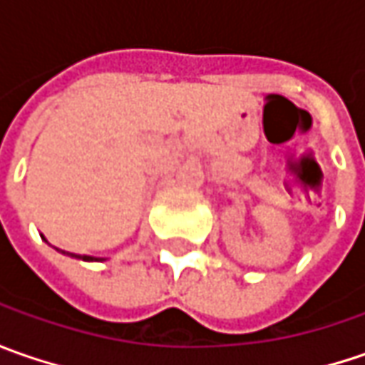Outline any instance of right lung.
Instances as JSON below:
<instances>
[{"instance_id": "add662e5", "label": "right lung", "mask_w": 365, "mask_h": 365, "mask_svg": "<svg viewBox=\"0 0 365 365\" xmlns=\"http://www.w3.org/2000/svg\"><path fill=\"white\" fill-rule=\"evenodd\" d=\"M46 242V240H44ZM58 250V247H56ZM58 252H63L66 256H71V258H77V259H85V262H101L103 258H95V256H81V254H71V252H64V250H58Z\"/></svg>"}]
</instances>
